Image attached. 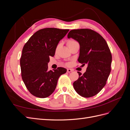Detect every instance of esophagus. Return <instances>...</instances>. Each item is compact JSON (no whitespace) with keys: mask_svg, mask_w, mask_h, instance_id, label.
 I'll list each match as a JSON object with an SVG mask.
<instances>
[{"mask_svg":"<svg viewBox=\"0 0 130 130\" xmlns=\"http://www.w3.org/2000/svg\"><path fill=\"white\" fill-rule=\"evenodd\" d=\"M73 72V70L71 69H67V72L68 73H70Z\"/></svg>","mask_w":130,"mask_h":130,"instance_id":"1","label":"esophagus"}]
</instances>
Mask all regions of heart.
Here are the masks:
<instances>
[{"instance_id":"heart-1","label":"heart","mask_w":130,"mask_h":130,"mask_svg":"<svg viewBox=\"0 0 130 130\" xmlns=\"http://www.w3.org/2000/svg\"><path fill=\"white\" fill-rule=\"evenodd\" d=\"M76 41H73V40H71V41H69L68 42H67V45H68V46L69 47L70 45H71L72 44H74V43H76ZM60 44H58L57 45V46H56V51L57 52V51L58 50V49H59V48H60Z\"/></svg>"}]
</instances>
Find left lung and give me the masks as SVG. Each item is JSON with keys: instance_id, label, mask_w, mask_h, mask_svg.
I'll use <instances>...</instances> for the list:
<instances>
[{"instance_id": "obj_1", "label": "left lung", "mask_w": 130, "mask_h": 130, "mask_svg": "<svg viewBox=\"0 0 130 130\" xmlns=\"http://www.w3.org/2000/svg\"><path fill=\"white\" fill-rule=\"evenodd\" d=\"M80 44L78 61L86 64V72L79 75L73 83L75 91L81 96L95 95L104 88L111 72L112 55L105 39L95 31L88 29L72 30L68 34Z\"/></svg>"}]
</instances>
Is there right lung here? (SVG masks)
Returning a JSON list of instances; mask_svg holds the SVG:
<instances>
[{"label":"right lung","instance_id":"obj_1","mask_svg":"<svg viewBox=\"0 0 130 130\" xmlns=\"http://www.w3.org/2000/svg\"><path fill=\"white\" fill-rule=\"evenodd\" d=\"M69 29L45 28L35 32L22 50L20 64L22 77L30 93L33 95L45 98L55 89L59 77L67 69L58 67L48 70L50 56H54L59 42L68 33Z\"/></svg>","mask_w":130,"mask_h":130}]
</instances>
